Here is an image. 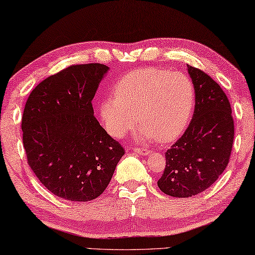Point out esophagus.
I'll use <instances>...</instances> for the list:
<instances>
[{"instance_id": "esophagus-1", "label": "esophagus", "mask_w": 255, "mask_h": 255, "mask_svg": "<svg viewBox=\"0 0 255 255\" xmlns=\"http://www.w3.org/2000/svg\"><path fill=\"white\" fill-rule=\"evenodd\" d=\"M134 150V152L139 153V155H142V156H148L151 153V150H148V149H141V148H133Z\"/></svg>"}]
</instances>
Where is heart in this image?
I'll use <instances>...</instances> for the list:
<instances>
[{
	"instance_id": "1",
	"label": "heart",
	"mask_w": 255,
	"mask_h": 255,
	"mask_svg": "<svg viewBox=\"0 0 255 255\" xmlns=\"http://www.w3.org/2000/svg\"><path fill=\"white\" fill-rule=\"evenodd\" d=\"M195 89L182 73L157 68L128 72L116 82L114 98L100 103L99 114L107 132L123 137L134 128L135 139L170 142L189 125L195 106Z\"/></svg>"
}]
</instances>
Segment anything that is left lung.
Instances as JSON below:
<instances>
[{"label": "left lung", "mask_w": 255, "mask_h": 255, "mask_svg": "<svg viewBox=\"0 0 255 255\" xmlns=\"http://www.w3.org/2000/svg\"><path fill=\"white\" fill-rule=\"evenodd\" d=\"M187 71L195 89V107L189 127L165 153L166 167L157 182L165 194L189 198L201 193L226 168L234 140L229 100L214 79L193 66Z\"/></svg>", "instance_id": "obj_1"}]
</instances>
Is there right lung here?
<instances>
[{
	"label": "right lung",
	"mask_w": 255,
	"mask_h": 255,
	"mask_svg": "<svg viewBox=\"0 0 255 255\" xmlns=\"http://www.w3.org/2000/svg\"><path fill=\"white\" fill-rule=\"evenodd\" d=\"M110 68L71 65L41 81L22 115L28 164L46 189L74 202L98 198L124 149L100 127L93 99Z\"/></svg>",
	"instance_id": "right-lung-1"
}]
</instances>
